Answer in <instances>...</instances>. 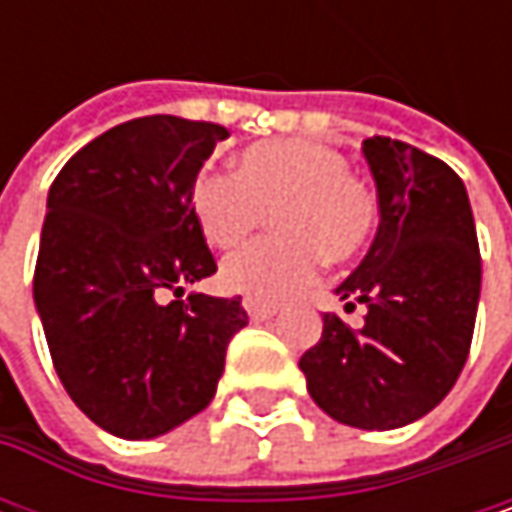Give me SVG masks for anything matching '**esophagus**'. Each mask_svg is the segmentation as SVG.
<instances>
[{"label": "esophagus", "instance_id": "34e87169", "mask_svg": "<svg viewBox=\"0 0 512 512\" xmlns=\"http://www.w3.org/2000/svg\"><path fill=\"white\" fill-rule=\"evenodd\" d=\"M243 308H246V314L252 317V320H269L278 308L275 305H269V302H263V299H257V296H246L243 299Z\"/></svg>", "mask_w": 512, "mask_h": 512}]
</instances>
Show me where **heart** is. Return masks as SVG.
<instances>
[{
  "instance_id": "b5f03b06",
  "label": "heart",
  "mask_w": 512,
  "mask_h": 512,
  "mask_svg": "<svg viewBox=\"0 0 512 512\" xmlns=\"http://www.w3.org/2000/svg\"><path fill=\"white\" fill-rule=\"evenodd\" d=\"M204 237L234 249L269 216L278 234L222 263V284L257 299H284L320 266L356 257L376 225V198L350 171L347 156L308 139L249 148L234 174H204L192 186Z\"/></svg>"
}]
</instances>
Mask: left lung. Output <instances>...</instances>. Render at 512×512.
Wrapping results in <instances>:
<instances>
[{"label": "left lung", "instance_id": "left-lung-1", "mask_svg": "<svg viewBox=\"0 0 512 512\" xmlns=\"http://www.w3.org/2000/svg\"><path fill=\"white\" fill-rule=\"evenodd\" d=\"M379 198V231L356 272L338 284L350 329L323 317V338L299 358L311 400L358 430H397L436 409L468 358L480 252L468 192L451 165L406 142L361 145Z\"/></svg>", "mask_w": 512, "mask_h": 512}]
</instances>
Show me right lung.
<instances>
[{
    "instance_id": "obj_1",
    "label": "right lung",
    "mask_w": 512,
    "mask_h": 512,
    "mask_svg": "<svg viewBox=\"0 0 512 512\" xmlns=\"http://www.w3.org/2000/svg\"><path fill=\"white\" fill-rule=\"evenodd\" d=\"M228 130L148 115L70 156L52 180L35 308L70 400L118 439H156L216 394L240 296H183L216 272L192 186Z\"/></svg>"
}]
</instances>
